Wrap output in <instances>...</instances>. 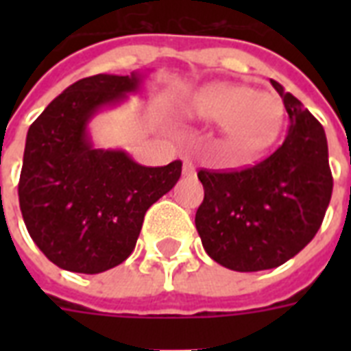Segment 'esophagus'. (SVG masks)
<instances>
[{
  "instance_id": "esophagus-1",
  "label": "esophagus",
  "mask_w": 351,
  "mask_h": 351,
  "mask_svg": "<svg viewBox=\"0 0 351 351\" xmlns=\"http://www.w3.org/2000/svg\"><path fill=\"white\" fill-rule=\"evenodd\" d=\"M184 175L186 176L197 175V169H195V164H193L191 160H186V162H184Z\"/></svg>"
}]
</instances>
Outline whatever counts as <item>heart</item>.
I'll return each instance as SVG.
<instances>
[{
  "mask_svg": "<svg viewBox=\"0 0 351 351\" xmlns=\"http://www.w3.org/2000/svg\"><path fill=\"white\" fill-rule=\"evenodd\" d=\"M187 111L198 120L222 121L228 140L245 151L266 147L282 118L275 96L237 84L206 85L193 95Z\"/></svg>",
  "mask_w": 351,
  "mask_h": 351,
  "instance_id": "heart-1",
  "label": "heart"
}]
</instances>
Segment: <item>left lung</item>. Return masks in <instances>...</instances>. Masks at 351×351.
<instances>
[{
    "label": "left lung",
    "instance_id": "1",
    "mask_svg": "<svg viewBox=\"0 0 351 351\" xmlns=\"http://www.w3.org/2000/svg\"><path fill=\"white\" fill-rule=\"evenodd\" d=\"M271 85L289 117L277 151L245 169L198 171L204 202L195 226L206 253L233 271L293 258L315 237L332 198L326 132L282 85Z\"/></svg>",
    "mask_w": 351,
    "mask_h": 351
}]
</instances>
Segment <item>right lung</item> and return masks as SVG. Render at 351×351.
I'll return each instance as SVG.
<instances>
[{"mask_svg":"<svg viewBox=\"0 0 351 351\" xmlns=\"http://www.w3.org/2000/svg\"><path fill=\"white\" fill-rule=\"evenodd\" d=\"M142 73L96 74L69 85L29 127L19 176L27 231L58 267L95 275L125 261L143 217L169 193L182 162L145 167L121 149H96L89 121L138 93Z\"/></svg>","mask_w":351,"mask_h":351,"instance_id":"1","label":"right lung"}]
</instances>
